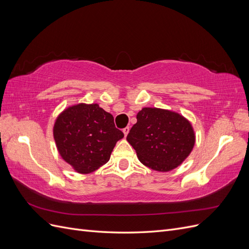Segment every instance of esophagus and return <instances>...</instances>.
Returning <instances> with one entry per match:
<instances>
[{
	"label": "esophagus",
	"mask_w": 249,
	"mask_h": 249,
	"mask_svg": "<svg viewBox=\"0 0 249 249\" xmlns=\"http://www.w3.org/2000/svg\"><path fill=\"white\" fill-rule=\"evenodd\" d=\"M123 132H124V137H126L127 134H129V132H130V127H129V126L124 127V129L123 130Z\"/></svg>",
	"instance_id": "obj_1"
}]
</instances>
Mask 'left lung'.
<instances>
[{
    "mask_svg": "<svg viewBox=\"0 0 249 249\" xmlns=\"http://www.w3.org/2000/svg\"><path fill=\"white\" fill-rule=\"evenodd\" d=\"M126 140L146 167L167 172L182 164L192 152L195 133L183 115L160 108H143Z\"/></svg>",
    "mask_w": 249,
    "mask_h": 249,
    "instance_id": "obj_1",
    "label": "left lung"
}]
</instances>
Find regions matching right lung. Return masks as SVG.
<instances>
[{"mask_svg":"<svg viewBox=\"0 0 249 249\" xmlns=\"http://www.w3.org/2000/svg\"><path fill=\"white\" fill-rule=\"evenodd\" d=\"M53 134L60 156L82 175L91 173L106 164L116 142L124 138L110 113L97 104L84 103L60 113Z\"/></svg>","mask_w":249,"mask_h":249,"instance_id":"add662e5","label":"right lung"}]
</instances>
